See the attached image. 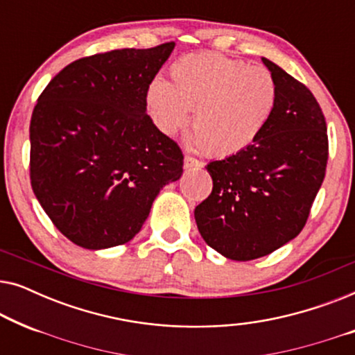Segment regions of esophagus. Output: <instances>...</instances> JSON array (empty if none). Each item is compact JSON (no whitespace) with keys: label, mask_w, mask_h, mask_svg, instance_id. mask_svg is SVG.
<instances>
[{"label":"esophagus","mask_w":355,"mask_h":355,"mask_svg":"<svg viewBox=\"0 0 355 355\" xmlns=\"http://www.w3.org/2000/svg\"><path fill=\"white\" fill-rule=\"evenodd\" d=\"M202 166H203V163L198 162L197 158L191 157V155H186V157H184V168L186 169H198Z\"/></svg>","instance_id":"34e87169"}]
</instances>
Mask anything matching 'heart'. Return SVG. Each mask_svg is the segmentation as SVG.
Masks as SVG:
<instances>
[{
  "mask_svg": "<svg viewBox=\"0 0 355 355\" xmlns=\"http://www.w3.org/2000/svg\"><path fill=\"white\" fill-rule=\"evenodd\" d=\"M169 74L171 82L155 77L147 87L150 118L164 135H174L192 111L191 144L213 157L254 145L278 105V84L268 69L216 53L181 56Z\"/></svg>",
  "mask_w": 355,
  "mask_h": 355,
  "instance_id": "b5f03b06",
  "label": "heart"
}]
</instances>
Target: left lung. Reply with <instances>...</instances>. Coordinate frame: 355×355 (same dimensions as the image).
Listing matches in <instances>:
<instances>
[{"label": "left lung", "mask_w": 355, "mask_h": 355, "mask_svg": "<svg viewBox=\"0 0 355 355\" xmlns=\"http://www.w3.org/2000/svg\"><path fill=\"white\" fill-rule=\"evenodd\" d=\"M261 60L278 84L273 118L244 152L207 164L213 189L193 211L203 241L237 261L268 255L304 230L328 163L327 121L317 98Z\"/></svg>", "instance_id": "left-lung-1"}]
</instances>
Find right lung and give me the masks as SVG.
<instances>
[{
    "mask_svg": "<svg viewBox=\"0 0 355 355\" xmlns=\"http://www.w3.org/2000/svg\"><path fill=\"white\" fill-rule=\"evenodd\" d=\"M174 42L80 58L50 80L31 119V184L62 236L84 249L137 234L184 155L147 114L145 92Z\"/></svg>",
    "mask_w": 355,
    "mask_h": 355,
    "instance_id": "obj_1",
    "label": "right lung"
}]
</instances>
